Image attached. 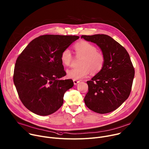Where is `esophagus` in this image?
Returning a JSON list of instances; mask_svg holds the SVG:
<instances>
[{
  "label": "esophagus",
  "mask_w": 149,
  "mask_h": 149,
  "mask_svg": "<svg viewBox=\"0 0 149 149\" xmlns=\"http://www.w3.org/2000/svg\"><path fill=\"white\" fill-rule=\"evenodd\" d=\"M73 81H74V85H77L78 83L79 82V81H77V80H73Z\"/></svg>",
  "instance_id": "obj_1"
}]
</instances>
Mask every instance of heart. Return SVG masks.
Here are the masks:
<instances>
[{"label": "heart", "instance_id": "obj_1", "mask_svg": "<svg viewBox=\"0 0 149 149\" xmlns=\"http://www.w3.org/2000/svg\"><path fill=\"white\" fill-rule=\"evenodd\" d=\"M77 56L82 57L79 68L68 70L67 77L74 80H80L86 78L90 74H96L100 71L104 67L105 57L104 55L97 51L95 45L90 42L82 40L74 46ZM61 61L65 66H70L72 61L71 51L67 48L63 50L61 55Z\"/></svg>", "mask_w": 149, "mask_h": 149}]
</instances>
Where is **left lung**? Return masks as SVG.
<instances>
[{
    "label": "left lung",
    "mask_w": 149,
    "mask_h": 149,
    "mask_svg": "<svg viewBox=\"0 0 149 149\" xmlns=\"http://www.w3.org/2000/svg\"><path fill=\"white\" fill-rule=\"evenodd\" d=\"M95 44L105 57L102 70L87 82L88 92L84 98L87 107L99 114L114 111L130 95L134 69L129 54L118 42L104 34L82 35Z\"/></svg>",
    "instance_id": "obj_1"
}]
</instances>
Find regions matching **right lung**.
Segmentation results:
<instances>
[{"label": "right lung", "mask_w": 149, "mask_h": 149, "mask_svg": "<svg viewBox=\"0 0 149 149\" xmlns=\"http://www.w3.org/2000/svg\"><path fill=\"white\" fill-rule=\"evenodd\" d=\"M78 36L45 35L32 40L16 61L13 82L19 98L31 112L48 116L62 105L65 91L74 86L61 61L62 52Z\"/></svg>", "instance_id": "1"}]
</instances>
